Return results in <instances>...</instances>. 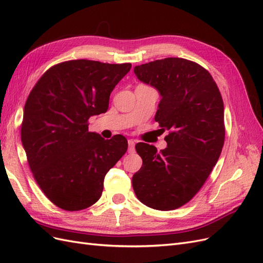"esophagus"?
Returning a JSON list of instances; mask_svg holds the SVG:
<instances>
[{
    "mask_svg": "<svg viewBox=\"0 0 263 263\" xmlns=\"http://www.w3.org/2000/svg\"><path fill=\"white\" fill-rule=\"evenodd\" d=\"M135 151V140L129 139L128 140V153H134Z\"/></svg>",
    "mask_w": 263,
    "mask_h": 263,
    "instance_id": "34e87169",
    "label": "esophagus"
}]
</instances>
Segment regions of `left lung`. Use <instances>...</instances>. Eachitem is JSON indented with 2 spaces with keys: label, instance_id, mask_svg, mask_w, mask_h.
<instances>
[{
  "label": "left lung",
  "instance_id": "obj_1",
  "mask_svg": "<svg viewBox=\"0 0 263 263\" xmlns=\"http://www.w3.org/2000/svg\"><path fill=\"white\" fill-rule=\"evenodd\" d=\"M134 72L161 97L155 121L169 130L166 148L138 142L142 166L133 176L138 200L171 211L187 203L208 180L225 140L224 103L208 70L182 58L136 66Z\"/></svg>",
  "mask_w": 263,
  "mask_h": 263
}]
</instances>
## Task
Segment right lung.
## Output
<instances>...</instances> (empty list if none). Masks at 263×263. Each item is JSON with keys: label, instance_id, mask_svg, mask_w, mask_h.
Listing matches in <instances>:
<instances>
[{"label": "right lung", "instance_id": "add662e5", "mask_svg": "<svg viewBox=\"0 0 263 263\" xmlns=\"http://www.w3.org/2000/svg\"><path fill=\"white\" fill-rule=\"evenodd\" d=\"M130 68L70 60L51 67L29 93L22 144L39 187L58 208L80 211L97 203L106 173L127 151L124 136L102 138L89 132L87 119L106 112Z\"/></svg>", "mask_w": 263, "mask_h": 263}]
</instances>
